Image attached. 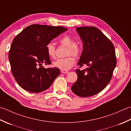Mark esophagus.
Returning a JSON list of instances; mask_svg holds the SVG:
<instances>
[{"label": "esophagus", "instance_id": "1", "mask_svg": "<svg viewBox=\"0 0 131 131\" xmlns=\"http://www.w3.org/2000/svg\"><path fill=\"white\" fill-rule=\"evenodd\" d=\"M61 73H68L69 71H66V70H61Z\"/></svg>", "mask_w": 131, "mask_h": 131}]
</instances>
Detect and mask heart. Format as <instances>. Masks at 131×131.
<instances>
[{
	"instance_id": "1",
	"label": "heart",
	"mask_w": 131,
	"mask_h": 131,
	"mask_svg": "<svg viewBox=\"0 0 131 131\" xmlns=\"http://www.w3.org/2000/svg\"><path fill=\"white\" fill-rule=\"evenodd\" d=\"M61 45L68 47L67 50L66 56H72L75 58H78L80 54V49L77 45L75 39L71 37L66 36L63 37L60 40ZM46 50L47 54L49 57L51 58H55L56 47L52 42H49L46 45ZM75 60L71 57L65 58H60L55 61L53 63L54 67L59 68L62 70H68L73 66Z\"/></svg>"
}]
</instances>
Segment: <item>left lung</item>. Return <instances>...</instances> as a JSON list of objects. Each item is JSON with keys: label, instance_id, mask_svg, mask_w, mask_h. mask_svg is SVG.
Returning a JSON list of instances; mask_svg holds the SVG:
<instances>
[{"label": "left lung", "instance_id": "left-lung-1", "mask_svg": "<svg viewBox=\"0 0 131 131\" xmlns=\"http://www.w3.org/2000/svg\"><path fill=\"white\" fill-rule=\"evenodd\" d=\"M83 42V50L78 65L86 64L84 70H75L77 81L71 87L74 94L81 97H91L102 91L110 81L116 65L115 47L100 29L94 26L76 28Z\"/></svg>", "mask_w": 131, "mask_h": 131}]
</instances>
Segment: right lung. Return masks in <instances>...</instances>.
I'll use <instances>...</instances> for the list:
<instances>
[{"label":"right lung","mask_w":131,"mask_h":131,"mask_svg":"<svg viewBox=\"0 0 131 131\" xmlns=\"http://www.w3.org/2000/svg\"><path fill=\"white\" fill-rule=\"evenodd\" d=\"M68 29L62 26L33 24L13 39L8 58L11 71L18 84L26 91L39 93L47 89L59 75L60 69L45 68L51 63L46 45Z\"/></svg>","instance_id":"right-lung-1"}]
</instances>
